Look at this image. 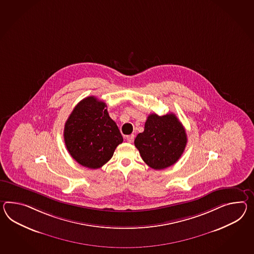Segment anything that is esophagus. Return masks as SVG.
Returning a JSON list of instances; mask_svg holds the SVG:
<instances>
[{
  "label": "esophagus",
  "instance_id": "1",
  "mask_svg": "<svg viewBox=\"0 0 254 254\" xmlns=\"http://www.w3.org/2000/svg\"><path fill=\"white\" fill-rule=\"evenodd\" d=\"M134 137H135V136H134L133 134H131L129 136H127V142H133V141H134Z\"/></svg>",
  "mask_w": 254,
  "mask_h": 254
}]
</instances>
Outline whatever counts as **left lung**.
Here are the masks:
<instances>
[{"mask_svg": "<svg viewBox=\"0 0 254 254\" xmlns=\"http://www.w3.org/2000/svg\"><path fill=\"white\" fill-rule=\"evenodd\" d=\"M134 143L146 164L154 170H163L179 160L186 149L187 136L173 113L161 117L151 114Z\"/></svg>", "mask_w": 254, "mask_h": 254, "instance_id": "obj_1", "label": "left lung"}]
</instances>
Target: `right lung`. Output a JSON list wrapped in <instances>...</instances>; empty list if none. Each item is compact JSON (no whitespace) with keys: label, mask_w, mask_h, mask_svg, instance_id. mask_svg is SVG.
Listing matches in <instances>:
<instances>
[{"label":"right lung","mask_w":254,"mask_h":254,"mask_svg":"<svg viewBox=\"0 0 254 254\" xmlns=\"http://www.w3.org/2000/svg\"><path fill=\"white\" fill-rule=\"evenodd\" d=\"M64 141L68 153L84 167L101 168L123 142L106 105L89 96L76 105L64 127Z\"/></svg>","instance_id":"obj_1"}]
</instances>
